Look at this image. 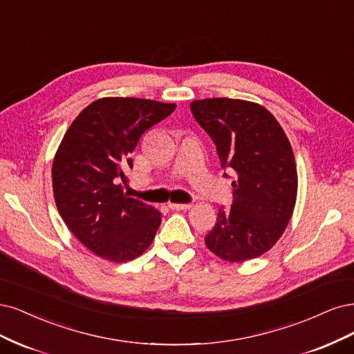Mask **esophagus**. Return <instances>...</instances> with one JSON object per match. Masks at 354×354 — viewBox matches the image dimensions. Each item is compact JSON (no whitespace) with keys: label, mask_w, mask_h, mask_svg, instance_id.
<instances>
[{"label":"esophagus","mask_w":354,"mask_h":354,"mask_svg":"<svg viewBox=\"0 0 354 354\" xmlns=\"http://www.w3.org/2000/svg\"><path fill=\"white\" fill-rule=\"evenodd\" d=\"M169 207L172 210H188L191 209V204H180V203H169Z\"/></svg>","instance_id":"obj_1"}]
</instances>
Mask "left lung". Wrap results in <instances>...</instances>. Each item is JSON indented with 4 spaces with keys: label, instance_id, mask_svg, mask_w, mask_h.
Listing matches in <instances>:
<instances>
[{
    "label": "left lung",
    "instance_id": "left-lung-1",
    "mask_svg": "<svg viewBox=\"0 0 354 354\" xmlns=\"http://www.w3.org/2000/svg\"><path fill=\"white\" fill-rule=\"evenodd\" d=\"M189 109L216 144L222 167L234 174L232 206L219 209L204 243L230 263L256 259L277 244L294 212L299 180L291 144L257 102L204 98Z\"/></svg>",
    "mask_w": 354,
    "mask_h": 354
}]
</instances>
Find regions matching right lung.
<instances>
[{"label": "right lung", "instance_id": "add662e5", "mask_svg": "<svg viewBox=\"0 0 354 354\" xmlns=\"http://www.w3.org/2000/svg\"><path fill=\"white\" fill-rule=\"evenodd\" d=\"M176 104L104 97L85 107L66 131L53 162L57 209L71 232L95 256L124 263L151 245L162 214L128 197L127 169L141 135Z\"/></svg>", "mask_w": 354, "mask_h": 354}]
</instances>
